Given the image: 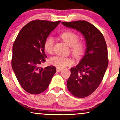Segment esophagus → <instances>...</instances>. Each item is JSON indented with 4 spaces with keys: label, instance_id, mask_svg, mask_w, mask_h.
<instances>
[{
    "label": "esophagus",
    "instance_id": "esophagus-1",
    "mask_svg": "<svg viewBox=\"0 0 120 120\" xmlns=\"http://www.w3.org/2000/svg\"><path fill=\"white\" fill-rule=\"evenodd\" d=\"M62 71V69H60V68L56 69V71H57V72H60V71Z\"/></svg>",
    "mask_w": 120,
    "mask_h": 120
}]
</instances>
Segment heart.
<instances>
[{"label": "heart", "instance_id": "heart-1", "mask_svg": "<svg viewBox=\"0 0 120 120\" xmlns=\"http://www.w3.org/2000/svg\"><path fill=\"white\" fill-rule=\"evenodd\" d=\"M60 37L68 46L71 47V51L74 56L79 57L85 51V45L83 42H78L77 34L71 31H66L63 33ZM54 41L52 37H48L44 42V49L47 53L52 54L53 52ZM49 63L57 68H63L73 64V60L69 57L60 56H55L49 59Z\"/></svg>", "mask_w": 120, "mask_h": 120}]
</instances>
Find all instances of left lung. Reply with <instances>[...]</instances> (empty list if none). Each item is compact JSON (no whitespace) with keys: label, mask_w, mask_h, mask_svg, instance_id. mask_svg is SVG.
Wrapping results in <instances>:
<instances>
[{"label":"left lung","mask_w":120,"mask_h":120,"mask_svg":"<svg viewBox=\"0 0 120 120\" xmlns=\"http://www.w3.org/2000/svg\"><path fill=\"white\" fill-rule=\"evenodd\" d=\"M61 24L80 32L86 41L85 55L77 65L71 69L67 86L75 97H87L99 86L108 67L105 39L99 30L86 21L62 22Z\"/></svg>","instance_id":"left-lung-1"}]
</instances>
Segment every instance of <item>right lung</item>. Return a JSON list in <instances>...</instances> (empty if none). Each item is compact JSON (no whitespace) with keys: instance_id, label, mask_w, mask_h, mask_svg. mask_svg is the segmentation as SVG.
Instances as JSON below:
<instances>
[{"instance_id":"add662e5","label":"right lung","mask_w":120,"mask_h":120,"mask_svg":"<svg viewBox=\"0 0 120 120\" xmlns=\"http://www.w3.org/2000/svg\"><path fill=\"white\" fill-rule=\"evenodd\" d=\"M60 21L34 20L22 28L12 48V67L19 83L31 94H39L47 89L56 73L54 66L45 68L40 64L46 61L44 42Z\"/></svg>"}]
</instances>
